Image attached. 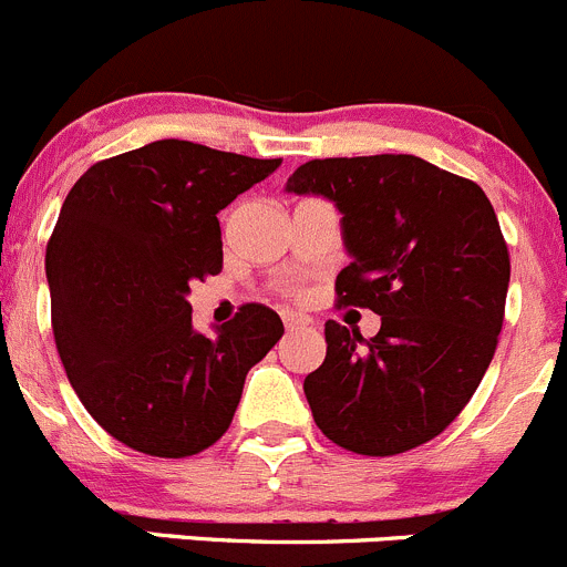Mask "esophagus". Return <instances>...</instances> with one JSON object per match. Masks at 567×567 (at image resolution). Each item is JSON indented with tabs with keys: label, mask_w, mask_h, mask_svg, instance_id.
<instances>
[{
	"label": "esophagus",
	"mask_w": 567,
	"mask_h": 567,
	"mask_svg": "<svg viewBox=\"0 0 567 567\" xmlns=\"http://www.w3.org/2000/svg\"><path fill=\"white\" fill-rule=\"evenodd\" d=\"M284 328H287L289 333L292 331H300V328H309V317L303 315H295V311H284Z\"/></svg>",
	"instance_id": "1"
}]
</instances>
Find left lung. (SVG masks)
<instances>
[{
    "instance_id": "left-lung-1",
    "label": "left lung",
    "mask_w": 567,
    "mask_h": 567,
    "mask_svg": "<svg viewBox=\"0 0 567 567\" xmlns=\"http://www.w3.org/2000/svg\"><path fill=\"white\" fill-rule=\"evenodd\" d=\"M287 192L339 208L353 261L337 306L381 317L373 339L326 322V361L303 381L315 423L364 456L434 440L482 384L504 326L509 250L487 194L417 155L317 158Z\"/></svg>"
}]
</instances>
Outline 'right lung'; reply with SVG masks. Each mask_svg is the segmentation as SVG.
Masks as SVG:
<instances>
[{"mask_svg": "<svg viewBox=\"0 0 567 567\" xmlns=\"http://www.w3.org/2000/svg\"><path fill=\"white\" fill-rule=\"evenodd\" d=\"M278 166L164 138L94 164L63 199L47 245L58 353L91 417L127 449L183 460L214 445L250 368L284 337L261 303L203 337L186 300L192 280L223 269L217 214Z\"/></svg>", "mask_w": 567, "mask_h": 567, "instance_id": "obj_1", "label": "right lung"}]
</instances>
